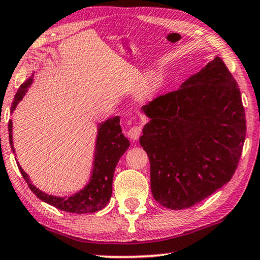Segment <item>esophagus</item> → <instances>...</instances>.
Instances as JSON below:
<instances>
[{"instance_id": "esophagus-1", "label": "esophagus", "mask_w": 260, "mask_h": 260, "mask_svg": "<svg viewBox=\"0 0 260 260\" xmlns=\"http://www.w3.org/2000/svg\"><path fill=\"white\" fill-rule=\"evenodd\" d=\"M141 134H142L141 126L135 125V126H131L129 131H127V137H129L131 141H137Z\"/></svg>"}]
</instances>
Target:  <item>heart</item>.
Masks as SVG:
<instances>
[{"mask_svg":"<svg viewBox=\"0 0 260 260\" xmlns=\"http://www.w3.org/2000/svg\"><path fill=\"white\" fill-rule=\"evenodd\" d=\"M161 87L162 79L158 74H152L147 78L145 83L143 85L141 89V95L143 98H152L161 89Z\"/></svg>","mask_w":260,"mask_h":260,"instance_id":"1","label":"heart"}]
</instances>
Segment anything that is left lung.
<instances>
[{"instance_id":"obj_1","label":"left lung","mask_w":260,"mask_h":260,"mask_svg":"<svg viewBox=\"0 0 260 260\" xmlns=\"http://www.w3.org/2000/svg\"><path fill=\"white\" fill-rule=\"evenodd\" d=\"M142 111L149 122L139 143L150 159L155 201L173 210L190 208L230 181L246 121L236 80L218 55Z\"/></svg>"}]
</instances>
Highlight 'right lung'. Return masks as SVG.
Listing matches in <instances>:
<instances>
[{
    "mask_svg": "<svg viewBox=\"0 0 260 260\" xmlns=\"http://www.w3.org/2000/svg\"><path fill=\"white\" fill-rule=\"evenodd\" d=\"M34 82V73L24 81L15 95L14 102L11 105L10 111L14 113L16 107L25 96L29 87ZM9 131V142L11 151L15 153L13 143V121L8 124ZM130 142L122 133L119 125V117L113 116L106 119L105 122L98 125L96 141H95V151L93 169H91L90 178L87 185L78 190L77 193L70 197H55V195L46 194L45 191L37 188L31 182L27 175L17 162L18 169L21 171L24 180L27 182L29 188L36 194V197L42 201L49 203L55 208L75 214H88L95 213L105 208L108 205L113 194V178L114 172L119 158L129 149ZM16 159V158H15Z\"/></svg>",
    "mask_w": 260,
    "mask_h": 260,
    "instance_id": "right-lung-1",
    "label": "right lung"
}]
</instances>
